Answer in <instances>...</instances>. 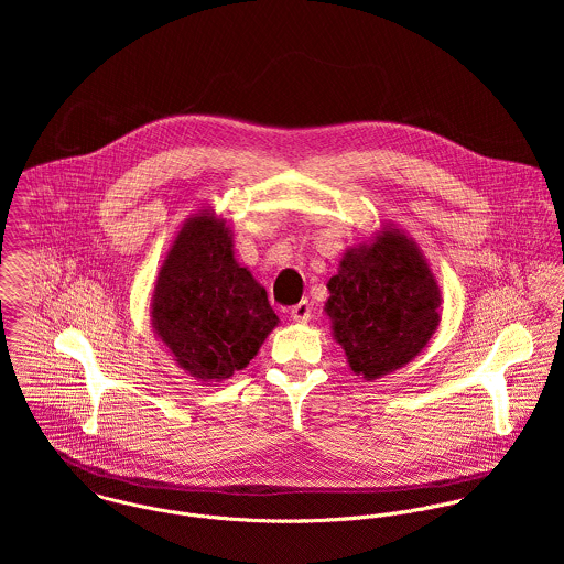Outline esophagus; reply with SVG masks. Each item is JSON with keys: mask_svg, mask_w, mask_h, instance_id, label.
Returning a JSON list of instances; mask_svg holds the SVG:
<instances>
[{"mask_svg": "<svg viewBox=\"0 0 564 564\" xmlns=\"http://www.w3.org/2000/svg\"><path fill=\"white\" fill-rule=\"evenodd\" d=\"M311 304L306 302V300H302L300 304H295L293 308H291V319L295 323H306L311 319Z\"/></svg>", "mask_w": 564, "mask_h": 564, "instance_id": "1", "label": "esophagus"}]
</instances>
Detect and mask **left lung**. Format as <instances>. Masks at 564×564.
<instances>
[{"instance_id": "left-lung-1", "label": "left lung", "mask_w": 564, "mask_h": 564, "mask_svg": "<svg viewBox=\"0 0 564 564\" xmlns=\"http://www.w3.org/2000/svg\"><path fill=\"white\" fill-rule=\"evenodd\" d=\"M323 306L349 369L367 382L414 360L441 323V286L412 237L382 226L347 247Z\"/></svg>"}]
</instances>
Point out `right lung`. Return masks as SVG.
<instances>
[{
    "label": "right lung",
    "mask_w": 564,
    "mask_h": 564,
    "mask_svg": "<svg viewBox=\"0 0 564 564\" xmlns=\"http://www.w3.org/2000/svg\"><path fill=\"white\" fill-rule=\"evenodd\" d=\"M232 237L213 208L191 215L164 253L150 300L156 338L202 384L245 369L280 323L264 286L237 262Z\"/></svg>",
    "instance_id": "obj_1"
}]
</instances>
